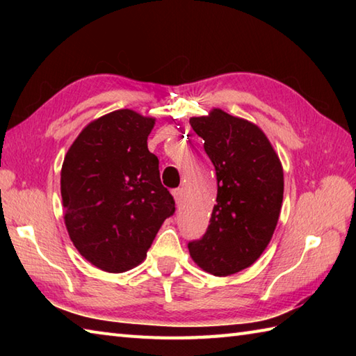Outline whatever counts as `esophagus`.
I'll return each mask as SVG.
<instances>
[{
    "instance_id": "obj_1",
    "label": "esophagus",
    "mask_w": 356,
    "mask_h": 356,
    "mask_svg": "<svg viewBox=\"0 0 356 356\" xmlns=\"http://www.w3.org/2000/svg\"><path fill=\"white\" fill-rule=\"evenodd\" d=\"M172 195H174V200H176L177 205H180V203L184 202V190H182V188H177V190H174Z\"/></svg>"
}]
</instances>
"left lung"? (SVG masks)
<instances>
[{
  "label": "left lung",
  "mask_w": 356,
  "mask_h": 356,
  "mask_svg": "<svg viewBox=\"0 0 356 356\" xmlns=\"http://www.w3.org/2000/svg\"><path fill=\"white\" fill-rule=\"evenodd\" d=\"M217 176V205L200 240L188 243L194 263L217 277L251 266L269 245L283 203V166L269 139L246 119L220 108L191 118Z\"/></svg>",
  "instance_id": "left-lung-1"
}]
</instances>
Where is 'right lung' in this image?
Listing matches in <instances>:
<instances>
[{
  "mask_svg": "<svg viewBox=\"0 0 356 356\" xmlns=\"http://www.w3.org/2000/svg\"><path fill=\"white\" fill-rule=\"evenodd\" d=\"M154 118L116 110L90 122L61 170L64 222L79 254L105 272L145 260L174 199L159 176L147 139Z\"/></svg>",
  "mask_w": 356,
  "mask_h": 356,
  "instance_id": "add662e5",
  "label": "right lung"
}]
</instances>
